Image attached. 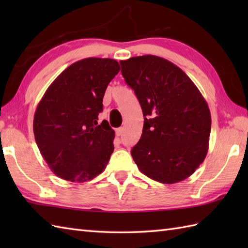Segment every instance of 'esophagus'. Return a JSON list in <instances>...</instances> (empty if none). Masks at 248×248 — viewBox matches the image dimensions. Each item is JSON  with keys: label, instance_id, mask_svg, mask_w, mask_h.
I'll use <instances>...</instances> for the list:
<instances>
[{"label": "esophagus", "instance_id": "obj_1", "mask_svg": "<svg viewBox=\"0 0 248 248\" xmlns=\"http://www.w3.org/2000/svg\"><path fill=\"white\" fill-rule=\"evenodd\" d=\"M124 128H118V129H116V131H115V132H116V135H117V136H121V135H123V133H124Z\"/></svg>", "mask_w": 248, "mask_h": 248}]
</instances>
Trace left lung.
I'll list each match as a JSON object with an SVG mask.
<instances>
[{"label": "left lung", "mask_w": 248, "mask_h": 248, "mask_svg": "<svg viewBox=\"0 0 248 248\" xmlns=\"http://www.w3.org/2000/svg\"><path fill=\"white\" fill-rule=\"evenodd\" d=\"M120 65L144 115L143 133L131 150L135 164L157 182L184 180L209 149L211 114L207 101L186 72L162 57L135 56Z\"/></svg>", "instance_id": "8db88e82"}]
</instances>
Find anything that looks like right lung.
<instances>
[{
  "label": "right lung",
  "instance_id": "obj_1",
  "mask_svg": "<svg viewBox=\"0 0 248 248\" xmlns=\"http://www.w3.org/2000/svg\"><path fill=\"white\" fill-rule=\"evenodd\" d=\"M120 70L117 61L88 57L57 77L37 105L36 144L56 176L84 182L101 173L114 151V130L98 124L108 83Z\"/></svg>",
  "mask_w": 248,
  "mask_h": 248
}]
</instances>
